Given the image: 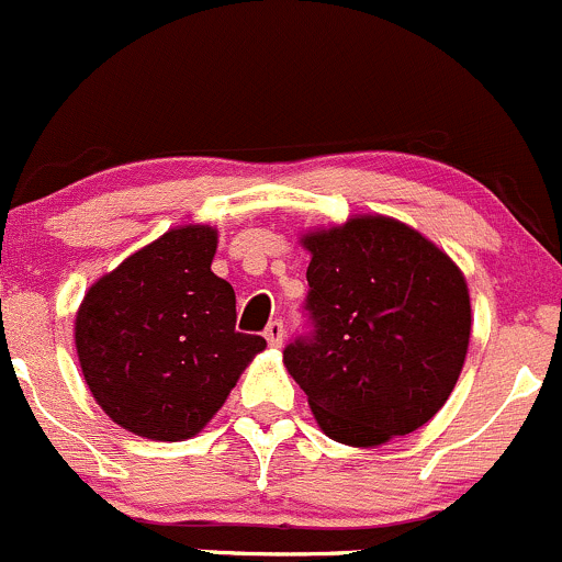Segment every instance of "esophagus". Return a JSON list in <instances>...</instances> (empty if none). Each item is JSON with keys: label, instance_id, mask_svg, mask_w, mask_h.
<instances>
[{"label": "esophagus", "instance_id": "obj_1", "mask_svg": "<svg viewBox=\"0 0 562 562\" xmlns=\"http://www.w3.org/2000/svg\"><path fill=\"white\" fill-rule=\"evenodd\" d=\"M265 338H268L270 346H281L283 344V322L273 319L265 327Z\"/></svg>", "mask_w": 562, "mask_h": 562}]
</instances>
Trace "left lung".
Returning a JSON list of instances; mask_svg holds the SVG:
<instances>
[{
  "label": "left lung",
  "instance_id": "8db88e82",
  "mask_svg": "<svg viewBox=\"0 0 562 562\" xmlns=\"http://www.w3.org/2000/svg\"><path fill=\"white\" fill-rule=\"evenodd\" d=\"M308 333L283 362L333 441L379 447L408 436L452 395L471 338L457 265L386 216L305 235Z\"/></svg>",
  "mask_w": 562,
  "mask_h": 562
}]
</instances>
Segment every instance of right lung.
I'll use <instances>...</instances> for the list:
<instances>
[{
  "mask_svg": "<svg viewBox=\"0 0 562 562\" xmlns=\"http://www.w3.org/2000/svg\"><path fill=\"white\" fill-rule=\"evenodd\" d=\"M216 229L161 235L102 276L75 319L86 384L124 430L192 438L227 401L262 335L235 329V289L211 270Z\"/></svg>",
  "mask_w": 562,
  "mask_h": 562,
  "instance_id": "1",
  "label": "right lung"
}]
</instances>
